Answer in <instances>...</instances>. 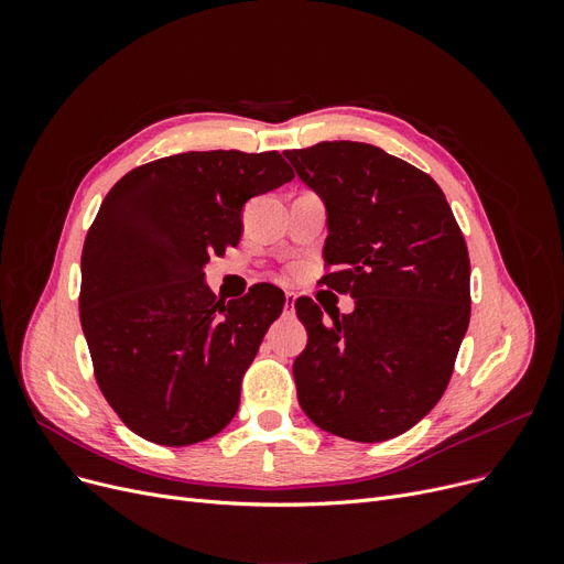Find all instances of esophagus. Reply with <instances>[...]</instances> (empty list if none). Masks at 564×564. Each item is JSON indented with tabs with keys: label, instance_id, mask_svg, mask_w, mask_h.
Returning a JSON list of instances; mask_svg holds the SVG:
<instances>
[{
	"label": "esophagus",
	"instance_id": "34e87169",
	"mask_svg": "<svg viewBox=\"0 0 564 564\" xmlns=\"http://www.w3.org/2000/svg\"><path fill=\"white\" fill-rule=\"evenodd\" d=\"M294 300H297V294H294V292H285V311H290V313H292V308H294Z\"/></svg>",
	"mask_w": 564,
	"mask_h": 564
}]
</instances>
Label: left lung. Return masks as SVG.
I'll use <instances>...</instances> for the list:
<instances>
[{"mask_svg":"<svg viewBox=\"0 0 564 564\" xmlns=\"http://www.w3.org/2000/svg\"><path fill=\"white\" fill-rule=\"evenodd\" d=\"M285 158L327 210L324 283L354 297L332 313L300 297L308 332L292 364L306 416L377 443L416 425L446 391L470 317V262L441 187L359 141H319Z\"/></svg>","mask_w":564,"mask_h":564,"instance_id":"1","label":"left lung"}]
</instances>
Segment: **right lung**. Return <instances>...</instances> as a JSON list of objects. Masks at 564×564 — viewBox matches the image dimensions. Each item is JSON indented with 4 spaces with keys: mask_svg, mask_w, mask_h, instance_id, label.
Returning <instances> with one entry per match:
<instances>
[{
    "mask_svg": "<svg viewBox=\"0 0 564 564\" xmlns=\"http://www.w3.org/2000/svg\"><path fill=\"white\" fill-rule=\"evenodd\" d=\"M294 177L279 153L205 151L148 162L105 196L82 251L79 319L98 387L160 446L221 432L283 290L224 304L205 264L242 237V207Z\"/></svg>",
    "mask_w": 564,
    "mask_h": 564,
    "instance_id": "obj_1",
    "label": "right lung"
}]
</instances>
